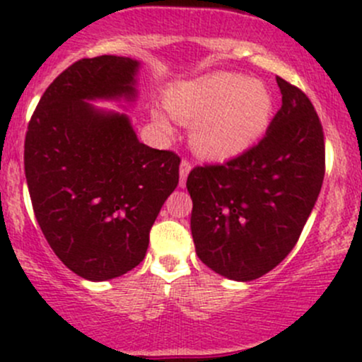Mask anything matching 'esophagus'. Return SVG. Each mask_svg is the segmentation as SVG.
Wrapping results in <instances>:
<instances>
[{
	"mask_svg": "<svg viewBox=\"0 0 362 362\" xmlns=\"http://www.w3.org/2000/svg\"><path fill=\"white\" fill-rule=\"evenodd\" d=\"M190 170H192V167H190V163L187 160H182L180 163V170H178V173H180V187L185 185V180H187V175L190 173Z\"/></svg>",
	"mask_w": 362,
	"mask_h": 362,
	"instance_id": "1",
	"label": "esophagus"
}]
</instances>
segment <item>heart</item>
<instances>
[{
  "label": "heart",
  "mask_w": 362,
  "mask_h": 362,
  "mask_svg": "<svg viewBox=\"0 0 362 362\" xmlns=\"http://www.w3.org/2000/svg\"><path fill=\"white\" fill-rule=\"evenodd\" d=\"M165 107L177 122L192 124L190 144L199 156L224 161L243 155L262 139L272 120L274 98L262 81L216 73L173 85ZM153 120L170 132L161 112H155Z\"/></svg>",
  "instance_id": "heart-1"
}]
</instances>
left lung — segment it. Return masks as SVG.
I'll list each match as a JSON object with an SVG mask.
<instances>
[{"label": "left lung", "mask_w": 362, "mask_h": 362, "mask_svg": "<svg viewBox=\"0 0 362 362\" xmlns=\"http://www.w3.org/2000/svg\"><path fill=\"white\" fill-rule=\"evenodd\" d=\"M282 105L260 143L187 177L195 252L209 269L247 282L272 271L300 238L325 175V143L310 98L277 76Z\"/></svg>", "instance_id": "1"}]
</instances>
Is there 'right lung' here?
I'll use <instances>...</instances> for the list:
<instances>
[{
    "instance_id": "1",
    "label": "right lung",
    "mask_w": 362,
    "mask_h": 362,
    "mask_svg": "<svg viewBox=\"0 0 362 362\" xmlns=\"http://www.w3.org/2000/svg\"><path fill=\"white\" fill-rule=\"evenodd\" d=\"M141 62L80 59L44 91L25 136V177L40 230L69 271L115 279L144 259L149 230L178 185L180 158L149 148L124 112L91 102L138 98Z\"/></svg>"
}]
</instances>
